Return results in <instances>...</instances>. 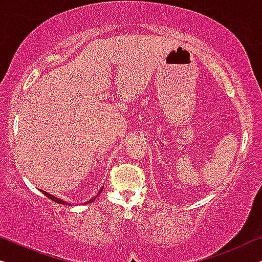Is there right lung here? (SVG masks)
<instances>
[{
    "label": "right lung",
    "instance_id": "right-lung-1",
    "mask_svg": "<svg viewBox=\"0 0 262 262\" xmlns=\"http://www.w3.org/2000/svg\"><path fill=\"white\" fill-rule=\"evenodd\" d=\"M102 189H103V187H102V188H101V189H100V192H99V193H97V194L95 195V196H93V198L91 199V200H89V201H87V204H91V202H94V201H95V199H96L97 196H99V195H100V193H101V192H102ZM41 192H42V193H43V194L46 195V196H47V198H48V199H50V200H53L54 202H57V204H61V205H68V204H67V202H66V201H63V200H61V199H58V198H55V196H54V195H52V194H49V193H47V192H45V190H41Z\"/></svg>",
    "mask_w": 262,
    "mask_h": 262
}]
</instances>
